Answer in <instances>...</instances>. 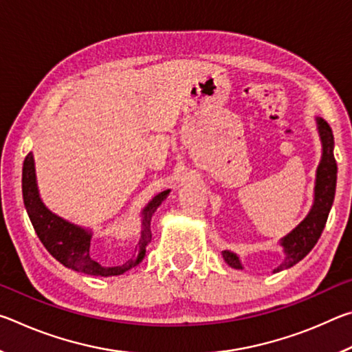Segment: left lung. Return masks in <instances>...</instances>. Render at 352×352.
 <instances>
[{
  "label": "left lung",
  "mask_w": 352,
  "mask_h": 352,
  "mask_svg": "<svg viewBox=\"0 0 352 352\" xmlns=\"http://www.w3.org/2000/svg\"><path fill=\"white\" fill-rule=\"evenodd\" d=\"M317 129L320 133L321 146H323V153H321V162L317 169L312 210L309 211L306 219L292 233L281 239L285 258L273 270L275 273L294 267L296 262H300L315 247V243L318 242L321 233H323L327 216H329L331 206L333 204L337 184V163L336 158H333V135L329 124L321 118H317ZM222 256L230 267L239 270L243 269L239 258L233 252L223 250Z\"/></svg>",
  "instance_id": "left-lung-1"
}]
</instances>
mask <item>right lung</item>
I'll list each match as a JSON object with an SVG mask.
<instances>
[{
	"mask_svg": "<svg viewBox=\"0 0 352 352\" xmlns=\"http://www.w3.org/2000/svg\"><path fill=\"white\" fill-rule=\"evenodd\" d=\"M23 201H25L28 216L31 219L32 226L37 233L38 239L43 243L45 248L54 258L68 267L71 270L82 272L85 275L93 276H118L129 270H132L140 262L144 259L146 248L152 241L151 233V220L157 208L162 205V201L168 197L170 189H166L163 192L155 195L148 201L147 206L142 210V231L141 239L135 248V254L132 259H129L126 264L118 267H102L99 262L94 261L90 254L91 245V231H88L82 226L69 223L68 220L56 216L45 206L40 199L37 178H35V166L32 153H28L23 163Z\"/></svg>",
	"mask_w": 352,
	"mask_h": 352,
	"instance_id": "right-lung-1",
	"label": "right lung"
}]
</instances>
